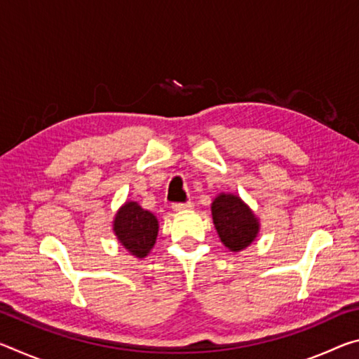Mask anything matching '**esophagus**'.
Segmentation results:
<instances>
[{"label": "esophagus", "mask_w": 359, "mask_h": 359, "mask_svg": "<svg viewBox=\"0 0 359 359\" xmlns=\"http://www.w3.org/2000/svg\"><path fill=\"white\" fill-rule=\"evenodd\" d=\"M190 209H193V203H175V204H172L174 212H184V210H190Z\"/></svg>", "instance_id": "34e87169"}]
</instances>
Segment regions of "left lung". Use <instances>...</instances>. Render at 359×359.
I'll return each mask as SVG.
<instances>
[{
  "instance_id": "8db88e82",
  "label": "left lung",
  "mask_w": 359,
  "mask_h": 359,
  "mask_svg": "<svg viewBox=\"0 0 359 359\" xmlns=\"http://www.w3.org/2000/svg\"><path fill=\"white\" fill-rule=\"evenodd\" d=\"M212 220L222 244L229 252H242L250 247L259 234V218L234 193H220L212 201Z\"/></svg>"
}]
</instances>
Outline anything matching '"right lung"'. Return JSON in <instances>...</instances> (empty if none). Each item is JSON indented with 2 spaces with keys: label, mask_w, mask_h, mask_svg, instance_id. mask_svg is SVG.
Instances as JSON below:
<instances>
[{
  "label": "right lung",
  "mask_w": 359,
  "mask_h": 359,
  "mask_svg": "<svg viewBox=\"0 0 359 359\" xmlns=\"http://www.w3.org/2000/svg\"><path fill=\"white\" fill-rule=\"evenodd\" d=\"M112 231L126 252L142 259L156 242L158 220L151 212L142 209L136 201H126L120 205L114 217Z\"/></svg>",
  "instance_id": "add662e5"
}]
</instances>
